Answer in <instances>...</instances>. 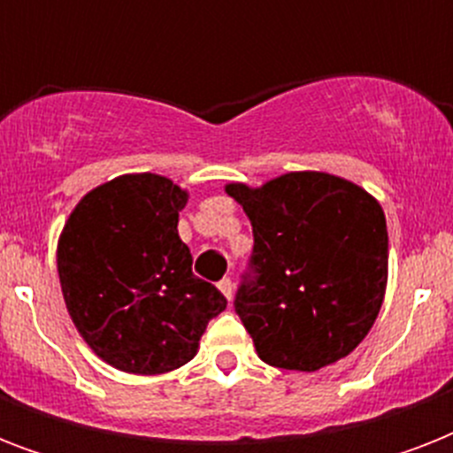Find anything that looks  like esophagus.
<instances>
[{
  "label": "esophagus",
  "instance_id": "1",
  "mask_svg": "<svg viewBox=\"0 0 453 453\" xmlns=\"http://www.w3.org/2000/svg\"><path fill=\"white\" fill-rule=\"evenodd\" d=\"M219 289H220V294H223V296L227 298V301H233L234 284H233V280H230V277H226V280H220Z\"/></svg>",
  "mask_w": 453,
  "mask_h": 453
}]
</instances>
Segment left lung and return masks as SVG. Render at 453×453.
Masks as SVG:
<instances>
[{
  "label": "left lung",
  "mask_w": 453,
  "mask_h": 453,
  "mask_svg": "<svg viewBox=\"0 0 453 453\" xmlns=\"http://www.w3.org/2000/svg\"><path fill=\"white\" fill-rule=\"evenodd\" d=\"M254 227V254L234 312L258 357L317 372L357 348L388 284L386 213L359 185L291 171L261 188L227 183Z\"/></svg>",
  "instance_id": "obj_1"
}]
</instances>
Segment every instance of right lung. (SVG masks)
Wrapping results in <instances>:
<instances>
[{"mask_svg":"<svg viewBox=\"0 0 453 453\" xmlns=\"http://www.w3.org/2000/svg\"><path fill=\"white\" fill-rule=\"evenodd\" d=\"M188 192L157 173H127L87 192L58 240L67 312L91 350L119 372L155 376L197 355L227 301L192 275L178 237Z\"/></svg>","mask_w":453,"mask_h":453,"instance_id":"1","label":"right lung"}]
</instances>
